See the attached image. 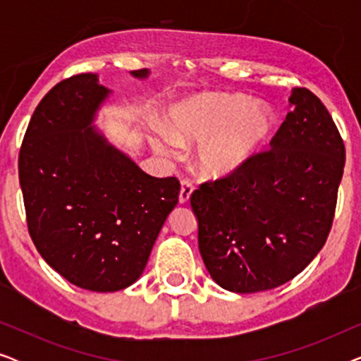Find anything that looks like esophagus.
Masks as SVG:
<instances>
[{"mask_svg": "<svg viewBox=\"0 0 361 361\" xmlns=\"http://www.w3.org/2000/svg\"><path fill=\"white\" fill-rule=\"evenodd\" d=\"M192 192H194V184L189 179H184L180 182V194H179V202L180 204H187L190 199Z\"/></svg>", "mask_w": 361, "mask_h": 361, "instance_id": "esophagus-1", "label": "esophagus"}]
</instances>
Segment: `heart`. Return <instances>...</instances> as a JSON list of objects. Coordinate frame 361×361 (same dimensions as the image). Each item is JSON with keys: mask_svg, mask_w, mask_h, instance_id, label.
Wrapping results in <instances>:
<instances>
[{"mask_svg": "<svg viewBox=\"0 0 361 361\" xmlns=\"http://www.w3.org/2000/svg\"><path fill=\"white\" fill-rule=\"evenodd\" d=\"M167 135L176 145L199 142L195 167L209 179H225L248 169L273 140L278 116L266 103L238 93L210 92L177 103L167 118ZM169 154L172 142L154 140Z\"/></svg>", "mask_w": 361, "mask_h": 361, "instance_id": "heart-1", "label": "heart"}]
</instances>
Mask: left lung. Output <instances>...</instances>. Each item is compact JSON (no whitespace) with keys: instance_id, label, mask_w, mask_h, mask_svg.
<instances>
[{"instance_id":"left-lung-1","label":"left lung","mask_w":361,"mask_h":361,"mask_svg":"<svg viewBox=\"0 0 361 361\" xmlns=\"http://www.w3.org/2000/svg\"><path fill=\"white\" fill-rule=\"evenodd\" d=\"M271 149L238 176L192 192L199 250L216 284L259 293L294 279L327 241L345 167V145L324 103L293 88Z\"/></svg>"}]
</instances>
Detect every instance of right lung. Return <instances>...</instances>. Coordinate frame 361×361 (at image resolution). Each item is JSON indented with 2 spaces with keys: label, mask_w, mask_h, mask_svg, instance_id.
I'll list each match as a JSON object with an SVG mask.
<instances>
[{
  "label": "right lung",
  "mask_w": 361,
  "mask_h": 361,
  "mask_svg": "<svg viewBox=\"0 0 361 361\" xmlns=\"http://www.w3.org/2000/svg\"><path fill=\"white\" fill-rule=\"evenodd\" d=\"M108 93L95 73L59 82L34 110L18 162L37 251L68 283L97 293L140 278L180 192L176 177L146 174L92 126Z\"/></svg>",
  "instance_id": "add662e5"
}]
</instances>
